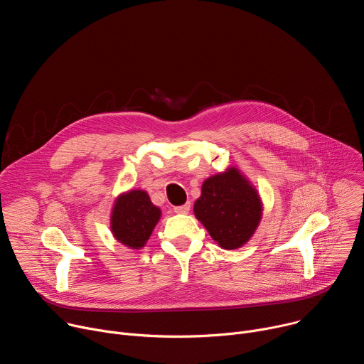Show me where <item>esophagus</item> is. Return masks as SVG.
Wrapping results in <instances>:
<instances>
[{
	"label": "esophagus",
	"instance_id": "34e87169",
	"mask_svg": "<svg viewBox=\"0 0 364 364\" xmlns=\"http://www.w3.org/2000/svg\"><path fill=\"white\" fill-rule=\"evenodd\" d=\"M190 207H191L190 203H186L183 205H176L174 207V212L178 213V215H187L190 212Z\"/></svg>",
	"mask_w": 364,
	"mask_h": 364
}]
</instances>
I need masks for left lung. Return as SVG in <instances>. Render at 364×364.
Listing matches in <instances>:
<instances>
[{"label": "left lung", "mask_w": 364, "mask_h": 364, "mask_svg": "<svg viewBox=\"0 0 364 364\" xmlns=\"http://www.w3.org/2000/svg\"><path fill=\"white\" fill-rule=\"evenodd\" d=\"M193 212L220 247L233 250L255 235L264 204L250 180L232 166L203 181Z\"/></svg>", "instance_id": "8db88e82"}]
</instances>
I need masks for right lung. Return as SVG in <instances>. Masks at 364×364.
<instances>
[{
  "label": "right lung",
  "mask_w": 364,
  "mask_h": 364,
  "mask_svg": "<svg viewBox=\"0 0 364 364\" xmlns=\"http://www.w3.org/2000/svg\"><path fill=\"white\" fill-rule=\"evenodd\" d=\"M161 219V209L152 204L148 193L134 188L121 193L111 210V232L124 246L138 250L146 245Z\"/></svg>",
  "instance_id": "obj_1"
}]
</instances>
